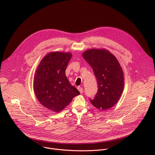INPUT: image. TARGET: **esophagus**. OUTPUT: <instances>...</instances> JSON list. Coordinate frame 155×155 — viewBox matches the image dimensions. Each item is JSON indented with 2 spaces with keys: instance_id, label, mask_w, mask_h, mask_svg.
<instances>
[{
  "instance_id": "34e87169",
  "label": "esophagus",
  "mask_w": 155,
  "mask_h": 155,
  "mask_svg": "<svg viewBox=\"0 0 155 155\" xmlns=\"http://www.w3.org/2000/svg\"><path fill=\"white\" fill-rule=\"evenodd\" d=\"M77 89H78V90L80 91V94H82V93L83 92V89L81 87H80V86H78Z\"/></svg>"
}]
</instances>
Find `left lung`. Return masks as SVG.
I'll return each mask as SVG.
<instances>
[{
    "mask_svg": "<svg viewBox=\"0 0 155 155\" xmlns=\"http://www.w3.org/2000/svg\"><path fill=\"white\" fill-rule=\"evenodd\" d=\"M83 57L92 68L98 91L92 105L102 111L112 108L119 100L124 87L123 70L114 55L105 49H89Z\"/></svg>",
    "mask_w": 155,
    "mask_h": 155,
    "instance_id": "obj_1",
    "label": "left lung"
}]
</instances>
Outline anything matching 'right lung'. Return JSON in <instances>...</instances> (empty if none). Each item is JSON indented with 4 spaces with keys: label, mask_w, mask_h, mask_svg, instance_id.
Wrapping results in <instances>:
<instances>
[{
    "label": "right lung",
    "mask_w": 155,
    "mask_h": 155,
    "mask_svg": "<svg viewBox=\"0 0 155 155\" xmlns=\"http://www.w3.org/2000/svg\"><path fill=\"white\" fill-rule=\"evenodd\" d=\"M71 57L68 52H50L42 58L35 72L33 89L37 99L44 107L56 113L63 110L80 94L66 76Z\"/></svg>",
    "instance_id": "1"
}]
</instances>
